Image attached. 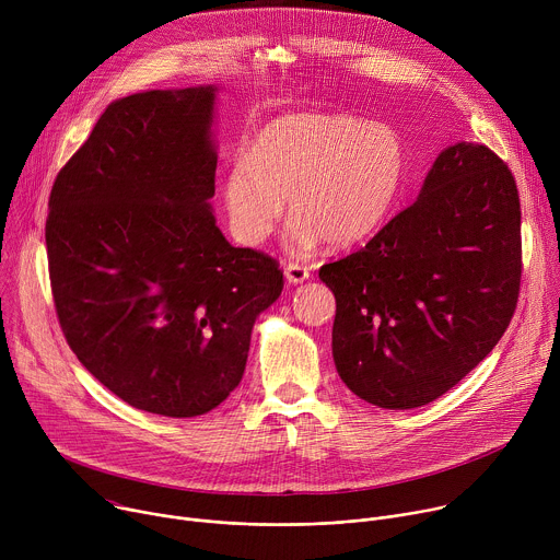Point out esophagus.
<instances>
[{"instance_id":"esophagus-1","label":"esophagus","mask_w":560,"mask_h":560,"mask_svg":"<svg viewBox=\"0 0 560 560\" xmlns=\"http://www.w3.org/2000/svg\"><path fill=\"white\" fill-rule=\"evenodd\" d=\"M307 279H310V270H307V268H303V266H299V264H288V266H285V281H288V283L299 285V283L307 281Z\"/></svg>"}]
</instances>
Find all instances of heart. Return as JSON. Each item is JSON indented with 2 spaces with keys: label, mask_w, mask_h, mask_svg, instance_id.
I'll return each instance as SVG.
<instances>
[{
  "label": "heart",
  "mask_w": 560,
  "mask_h": 560,
  "mask_svg": "<svg viewBox=\"0 0 560 560\" xmlns=\"http://www.w3.org/2000/svg\"><path fill=\"white\" fill-rule=\"evenodd\" d=\"M404 135L341 113H288L268 121L225 168L221 201L232 236L259 248L285 212V246L307 255L322 242L348 248L394 212L408 182Z\"/></svg>",
  "instance_id": "1"
}]
</instances>
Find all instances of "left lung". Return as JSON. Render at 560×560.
<instances>
[{
	"instance_id": "1",
	"label": "left lung",
	"mask_w": 560,
	"mask_h": 560,
	"mask_svg": "<svg viewBox=\"0 0 560 560\" xmlns=\"http://www.w3.org/2000/svg\"><path fill=\"white\" fill-rule=\"evenodd\" d=\"M318 279L337 299L341 381L385 410L432 404L494 350L516 307L521 201L510 168L481 143L447 145L417 201Z\"/></svg>"
}]
</instances>
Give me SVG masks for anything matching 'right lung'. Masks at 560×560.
Wrapping results in <instances>:
<instances>
[{"instance_id": "add662e5", "label": "right lung", "mask_w": 560, "mask_h": 560, "mask_svg": "<svg viewBox=\"0 0 560 560\" xmlns=\"http://www.w3.org/2000/svg\"><path fill=\"white\" fill-rule=\"evenodd\" d=\"M217 86L113 102L59 171L46 248L63 337L128 406L171 419L214 410L246 370L277 261L217 228Z\"/></svg>"}]
</instances>
